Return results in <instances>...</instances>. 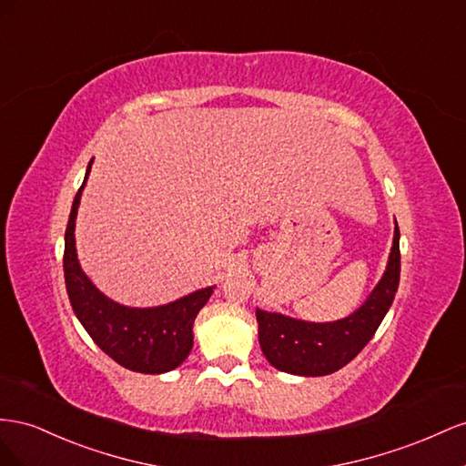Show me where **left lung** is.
I'll return each mask as SVG.
<instances>
[{
    "label": "left lung",
    "instance_id": "8db88e82",
    "mask_svg": "<svg viewBox=\"0 0 466 466\" xmlns=\"http://www.w3.org/2000/svg\"><path fill=\"white\" fill-rule=\"evenodd\" d=\"M400 281V230L394 226V240L377 287L348 318L336 322H307L279 312L256 309L259 345L268 361L283 373L299 377H324L348 365L375 336L387 316Z\"/></svg>",
    "mask_w": 466,
    "mask_h": 466
}]
</instances>
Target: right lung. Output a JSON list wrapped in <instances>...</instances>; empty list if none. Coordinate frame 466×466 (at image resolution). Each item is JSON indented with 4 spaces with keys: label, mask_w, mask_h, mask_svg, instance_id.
Instances as JSON below:
<instances>
[{
    "label": "right lung",
    "mask_w": 466,
    "mask_h": 466,
    "mask_svg": "<svg viewBox=\"0 0 466 466\" xmlns=\"http://www.w3.org/2000/svg\"><path fill=\"white\" fill-rule=\"evenodd\" d=\"M79 187L64 238V279L70 304L91 339L118 365L144 375H162L187 359L193 348L195 318L215 287L198 289L187 297L152 309H132L105 297L82 271L76 251V217L79 198L91 171Z\"/></svg>",
    "instance_id": "right-lung-1"
}]
</instances>
